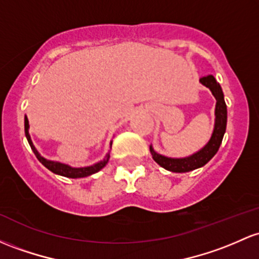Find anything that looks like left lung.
Returning a JSON list of instances; mask_svg holds the SVG:
<instances>
[{
  "mask_svg": "<svg viewBox=\"0 0 259 259\" xmlns=\"http://www.w3.org/2000/svg\"><path fill=\"white\" fill-rule=\"evenodd\" d=\"M200 82L205 87H208L214 97L217 98V108H215V127L214 133H212L211 139L209 143L194 155L189 156V157L184 158H169L164 157V156L158 155L157 152L153 151L152 146H150V152H151L152 158L163 167L164 169L176 173H184L197 169L199 167H203L206 164L215 156L218 152L219 147H220L221 141H223L224 134L226 132V123H227V108L225 99H224V93L221 90L220 84L218 83L217 79L212 75L204 76L200 78Z\"/></svg>",
  "mask_w": 259,
  "mask_h": 259,
  "instance_id": "left-lung-1",
  "label": "left lung"
}]
</instances>
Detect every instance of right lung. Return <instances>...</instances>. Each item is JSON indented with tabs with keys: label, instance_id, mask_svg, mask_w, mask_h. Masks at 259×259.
Instances as JSON below:
<instances>
[{
	"label": "right lung",
	"instance_id": "obj_1",
	"mask_svg": "<svg viewBox=\"0 0 259 259\" xmlns=\"http://www.w3.org/2000/svg\"><path fill=\"white\" fill-rule=\"evenodd\" d=\"M28 129H29V123H28V119H27V116H25V119H24L25 136H27V140H28V143H29L30 147H32L34 155L36 156V158H38V160L40 161L41 163L44 164V166L47 167L48 169H50L51 172L56 173V175L64 176V177H67V178L87 177V176H91V175H93V173H97L98 171H101V169L103 168V167L107 164L108 160H109V153H108V155L106 156V158H104L103 161L98 162V163L93 164V166L82 167V168H72V167L67 166V164L60 163V162L49 161V160H47V158L41 157V156L39 155V152L36 151V149L34 147L32 140H30V136H29V133H28Z\"/></svg>",
	"mask_w": 259,
	"mask_h": 259
}]
</instances>
